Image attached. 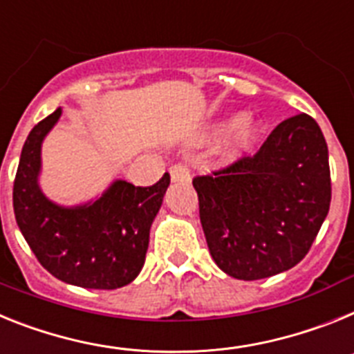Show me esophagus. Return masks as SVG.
<instances>
[{
	"label": "esophagus",
	"mask_w": 354,
	"mask_h": 354,
	"mask_svg": "<svg viewBox=\"0 0 354 354\" xmlns=\"http://www.w3.org/2000/svg\"><path fill=\"white\" fill-rule=\"evenodd\" d=\"M169 173H171V180L173 181H190L189 169L183 164L173 165V167L169 169Z\"/></svg>",
	"instance_id": "34e87169"
}]
</instances>
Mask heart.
Masks as SVG:
<instances>
[{
  "label": "heart",
  "instance_id": "obj_1",
  "mask_svg": "<svg viewBox=\"0 0 354 354\" xmlns=\"http://www.w3.org/2000/svg\"><path fill=\"white\" fill-rule=\"evenodd\" d=\"M262 126L257 119H253L251 115H239V118L233 121V124L230 126L228 135L224 139L223 146V156L226 160H235L239 156L244 155L248 149L254 144V140L258 139Z\"/></svg>",
  "mask_w": 354,
  "mask_h": 354
}]
</instances>
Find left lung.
<instances>
[{"label": "left lung", "instance_id": "obj_1", "mask_svg": "<svg viewBox=\"0 0 354 354\" xmlns=\"http://www.w3.org/2000/svg\"><path fill=\"white\" fill-rule=\"evenodd\" d=\"M214 262L244 281L299 263L331 201L328 146L310 115L276 126L253 156L192 180Z\"/></svg>", "mask_w": 354, "mask_h": 354}]
</instances>
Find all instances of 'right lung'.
Wrapping results in <instances>:
<instances>
[{
    "mask_svg": "<svg viewBox=\"0 0 354 354\" xmlns=\"http://www.w3.org/2000/svg\"><path fill=\"white\" fill-rule=\"evenodd\" d=\"M62 109L33 126L14 180V214L30 250L48 272L66 283L113 290L131 283L146 260L149 228L171 176L151 187L113 181L94 203L60 207L39 187L41 146Z\"/></svg>",
    "mask_w": 354,
    "mask_h": 354,
    "instance_id": "1",
    "label": "right lung"
}]
</instances>
